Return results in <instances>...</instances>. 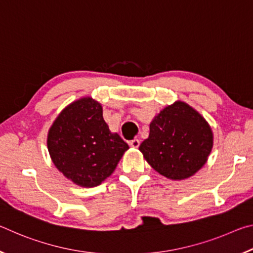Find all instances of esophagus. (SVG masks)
Wrapping results in <instances>:
<instances>
[{
  "mask_svg": "<svg viewBox=\"0 0 253 253\" xmlns=\"http://www.w3.org/2000/svg\"><path fill=\"white\" fill-rule=\"evenodd\" d=\"M129 145L131 147H134V148H137V147H139V145H140V142H139V139H137V138H135V139H132V140H130L129 142Z\"/></svg>",
  "mask_w": 253,
  "mask_h": 253,
  "instance_id": "obj_1",
  "label": "esophagus"
}]
</instances>
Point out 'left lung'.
<instances>
[{
    "mask_svg": "<svg viewBox=\"0 0 253 253\" xmlns=\"http://www.w3.org/2000/svg\"><path fill=\"white\" fill-rule=\"evenodd\" d=\"M212 146L213 134L205 119L185 102L177 101L153 119L139 151L163 176L184 179L205 164Z\"/></svg>",
    "mask_w": 253,
    "mask_h": 253,
    "instance_id": "left-lung-1",
    "label": "left lung"
}]
</instances>
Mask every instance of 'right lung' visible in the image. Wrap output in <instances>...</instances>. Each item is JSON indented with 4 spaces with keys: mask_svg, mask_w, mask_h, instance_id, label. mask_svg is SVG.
<instances>
[{
    "mask_svg": "<svg viewBox=\"0 0 253 253\" xmlns=\"http://www.w3.org/2000/svg\"><path fill=\"white\" fill-rule=\"evenodd\" d=\"M46 144L55 168L84 187L105 181L128 149L121 136L110 132L101 105L91 98H81L61 111Z\"/></svg>",
    "mask_w": 253,
    "mask_h": 253,
    "instance_id": "1",
    "label": "right lung"
}]
</instances>
